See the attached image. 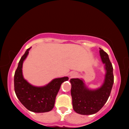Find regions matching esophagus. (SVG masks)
Here are the masks:
<instances>
[{
  "label": "esophagus",
  "mask_w": 129,
  "mask_h": 129,
  "mask_svg": "<svg viewBox=\"0 0 129 129\" xmlns=\"http://www.w3.org/2000/svg\"><path fill=\"white\" fill-rule=\"evenodd\" d=\"M69 76L71 77H74L76 76V73H74V72H72V73H71V74H70Z\"/></svg>",
  "instance_id": "esophagus-1"
}]
</instances>
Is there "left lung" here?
Listing matches in <instances>:
<instances>
[{
	"label": "left lung",
	"instance_id": "1",
	"mask_svg": "<svg viewBox=\"0 0 129 129\" xmlns=\"http://www.w3.org/2000/svg\"><path fill=\"white\" fill-rule=\"evenodd\" d=\"M100 54L106 71L104 82L101 87L91 89L85 85L82 78H71L70 80L73 108L78 114H95L104 106L110 96L114 83L113 66L108 54L104 50L100 48Z\"/></svg>",
	"mask_w": 129,
	"mask_h": 129
}]
</instances>
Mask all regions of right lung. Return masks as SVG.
<instances>
[{
	"mask_svg": "<svg viewBox=\"0 0 129 129\" xmlns=\"http://www.w3.org/2000/svg\"><path fill=\"white\" fill-rule=\"evenodd\" d=\"M31 47L27 49L19 61L14 75V89L17 99L28 110L35 113H45L53 108L56 97L62 83L69 78L63 77L52 80L43 86H35L24 78L23 64Z\"/></svg>",
	"mask_w": 129,
	"mask_h": 129,
	"instance_id": "right-lung-1",
	"label": "right lung"
}]
</instances>
